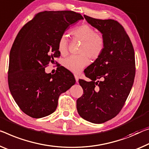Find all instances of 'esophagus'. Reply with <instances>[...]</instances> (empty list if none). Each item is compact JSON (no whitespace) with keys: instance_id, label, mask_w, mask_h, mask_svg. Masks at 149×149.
Returning <instances> with one entry per match:
<instances>
[{"instance_id":"esophagus-1","label":"esophagus","mask_w":149,"mask_h":149,"mask_svg":"<svg viewBox=\"0 0 149 149\" xmlns=\"http://www.w3.org/2000/svg\"><path fill=\"white\" fill-rule=\"evenodd\" d=\"M74 78H75V80H76V82H78V81H79V77H78V75L74 74Z\"/></svg>"}]
</instances>
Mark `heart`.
<instances>
[{"instance_id":"b5f03b06","label":"heart","mask_w":149,"mask_h":149,"mask_svg":"<svg viewBox=\"0 0 149 149\" xmlns=\"http://www.w3.org/2000/svg\"><path fill=\"white\" fill-rule=\"evenodd\" d=\"M70 35L73 38L82 40L79 55H72L64 61V66L74 73L81 71L89 63L88 56L93 60L98 58L103 51L104 40L103 36L96 33L95 30L88 24H82L72 30ZM58 51L65 55L68 51V40L66 36L60 38L58 43Z\"/></svg>"}]
</instances>
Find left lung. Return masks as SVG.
<instances>
[{"label": "left lung", "mask_w": 149, "mask_h": 149, "mask_svg": "<svg viewBox=\"0 0 149 149\" xmlns=\"http://www.w3.org/2000/svg\"><path fill=\"white\" fill-rule=\"evenodd\" d=\"M84 17L102 34L104 47L100 56L84 71L92 81L79 79L84 94L77 100V109L84 120L100 124L119 113L129 95L135 76L134 52L119 22Z\"/></svg>", "instance_id": "left-lung-1"}]
</instances>
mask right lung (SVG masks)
Wrapping results in <instances>:
<instances>
[{"label": "right lung", "mask_w": 149, "mask_h": 149, "mask_svg": "<svg viewBox=\"0 0 149 149\" xmlns=\"http://www.w3.org/2000/svg\"><path fill=\"white\" fill-rule=\"evenodd\" d=\"M83 17L73 11H45L20 29L9 56L8 86L14 100L27 115L40 118L55 111L59 95L76 82L73 74L61 67L55 74L45 67L60 56L58 40Z\"/></svg>", "instance_id": "add662e5"}]
</instances>
